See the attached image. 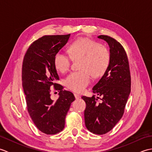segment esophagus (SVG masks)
I'll use <instances>...</instances> for the list:
<instances>
[{"label": "esophagus", "mask_w": 152, "mask_h": 152, "mask_svg": "<svg viewBox=\"0 0 152 152\" xmlns=\"http://www.w3.org/2000/svg\"><path fill=\"white\" fill-rule=\"evenodd\" d=\"M74 96H75V98L76 99H78L80 98V96H80L79 94H77V93H74Z\"/></svg>", "instance_id": "34e87169"}]
</instances>
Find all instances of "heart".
Listing matches in <instances>:
<instances>
[{
    "instance_id": "heart-1",
    "label": "heart",
    "mask_w": 152,
    "mask_h": 152,
    "mask_svg": "<svg viewBox=\"0 0 152 152\" xmlns=\"http://www.w3.org/2000/svg\"><path fill=\"white\" fill-rule=\"evenodd\" d=\"M69 56L62 52L54 56L53 63L56 69L64 73L69 70L71 59L80 60V71L73 72L68 76L64 83L68 88L75 92H82L93 78H99L104 74L110 63L111 54L105 45L89 38H80L74 41L68 48Z\"/></svg>"
}]
</instances>
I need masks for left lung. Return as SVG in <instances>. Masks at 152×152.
<instances>
[{"label":"left lung","mask_w":152,"mask_h":152,"mask_svg":"<svg viewBox=\"0 0 152 152\" xmlns=\"http://www.w3.org/2000/svg\"><path fill=\"white\" fill-rule=\"evenodd\" d=\"M99 38L107 42L111 54L110 63L106 72L93 88V93L101 96H82L86 103L85 124L88 129L96 134H104L111 131L124 114L131 92V78L129 62L122 45L115 38L100 35Z\"/></svg>","instance_id":"8db88e82"}]
</instances>
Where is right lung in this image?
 I'll use <instances>...</instances> for the list:
<instances>
[{
  "label": "right lung",
  "instance_id": "right-lung-1",
  "mask_svg": "<svg viewBox=\"0 0 152 152\" xmlns=\"http://www.w3.org/2000/svg\"><path fill=\"white\" fill-rule=\"evenodd\" d=\"M70 34L44 35L27 49L22 65V83L27 110L38 129L46 134L59 133L75 97L56 83L59 80L54 66V56L67 42ZM59 92L56 102L50 99V88Z\"/></svg>",
  "mask_w": 152,
  "mask_h": 152
}]
</instances>
